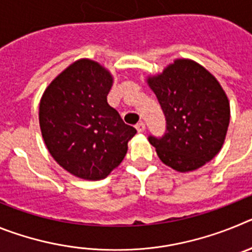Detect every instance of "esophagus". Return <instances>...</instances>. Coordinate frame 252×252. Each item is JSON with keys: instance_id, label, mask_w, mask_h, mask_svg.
Returning a JSON list of instances; mask_svg holds the SVG:
<instances>
[{"instance_id": "1", "label": "esophagus", "mask_w": 252, "mask_h": 252, "mask_svg": "<svg viewBox=\"0 0 252 252\" xmlns=\"http://www.w3.org/2000/svg\"><path fill=\"white\" fill-rule=\"evenodd\" d=\"M136 130L137 132H142V131L145 130V124H144V122H139V124H136Z\"/></svg>"}]
</instances>
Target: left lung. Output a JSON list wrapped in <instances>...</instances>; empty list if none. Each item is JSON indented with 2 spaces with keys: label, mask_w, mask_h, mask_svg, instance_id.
<instances>
[{
  "label": "left lung",
  "mask_w": 252,
  "mask_h": 252,
  "mask_svg": "<svg viewBox=\"0 0 252 252\" xmlns=\"http://www.w3.org/2000/svg\"><path fill=\"white\" fill-rule=\"evenodd\" d=\"M148 83L166 121L161 137L149 136L160 160L182 173L212 160L230 124V103L217 79L193 60L178 59Z\"/></svg>",
  "instance_id": "left-lung-1"
}]
</instances>
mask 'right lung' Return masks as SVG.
Listing matches in <instances>:
<instances>
[{
    "label": "right lung",
    "instance_id": "add662e5",
    "mask_svg": "<svg viewBox=\"0 0 252 252\" xmlns=\"http://www.w3.org/2000/svg\"><path fill=\"white\" fill-rule=\"evenodd\" d=\"M111 86L110 72L81 59L49 84L40 101V128L49 153L82 179L106 178L124 160L136 133L107 102Z\"/></svg>",
    "mask_w": 252,
    "mask_h": 252
}]
</instances>
